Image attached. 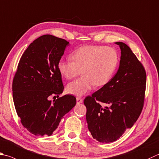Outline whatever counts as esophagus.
<instances>
[{
  "label": "esophagus",
  "mask_w": 159,
  "mask_h": 159,
  "mask_svg": "<svg viewBox=\"0 0 159 159\" xmlns=\"http://www.w3.org/2000/svg\"><path fill=\"white\" fill-rule=\"evenodd\" d=\"M76 103H78V104H80V103H83V99L80 97H77L76 98Z\"/></svg>",
  "instance_id": "1"
}]
</instances>
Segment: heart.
Returning <instances> with one entry per match:
<instances>
[{
    "mask_svg": "<svg viewBox=\"0 0 159 159\" xmlns=\"http://www.w3.org/2000/svg\"><path fill=\"white\" fill-rule=\"evenodd\" d=\"M72 61L61 59L57 69L63 77L70 80L80 73L79 79L69 83L68 93L82 97L93 88L103 86L113 76L119 63L117 51L103 46L86 45L80 47L71 54Z\"/></svg>",
    "mask_w": 159,
    "mask_h": 159,
    "instance_id": "b5f03b06",
    "label": "heart"
}]
</instances>
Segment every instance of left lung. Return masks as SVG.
I'll return each mask as SVG.
<instances>
[{
    "mask_svg": "<svg viewBox=\"0 0 159 159\" xmlns=\"http://www.w3.org/2000/svg\"><path fill=\"white\" fill-rule=\"evenodd\" d=\"M115 44L121 49L117 72L107 84L84 99L88 129L100 143L114 142L131 128L145 101V68L127 45L120 42Z\"/></svg>",
    "mask_w": 159,
    "mask_h": 159,
    "instance_id": "left-lung-1",
    "label": "left lung"
}]
</instances>
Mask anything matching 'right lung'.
Returning a JSON list of instances; mask_svg holds the SVG:
<instances>
[{"label":"right lung","instance_id":"add662e5","mask_svg":"<svg viewBox=\"0 0 159 159\" xmlns=\"http://www.w3.org/2000/svg\"><path fill=\"white\" fill-rule=\"evenodd\" d=\"M69 44L44 34L28 46L19 60L12 82L13 101L22 125L34 135H51L76 105V97L70 94L50 100L64 89L57 63Z\"/></svg>","mask_w":159,"mask_h":159}]
</instances>
